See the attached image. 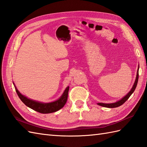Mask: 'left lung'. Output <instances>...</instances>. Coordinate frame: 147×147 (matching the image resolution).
Listing matches in <instances>:
<instances>
[{
	"mask_svg": "<svg viewBox=\"0 0 147 147\" xmlns=\"http://www.w3.org/2000/svg\"><path fill=\"white\" fill-rule=\"evenodd\" d=\"M138 70H139V67L138 69V71H137V77H136V80L135 81V83L134 85L133 86V87H132L131 90L128 92V94L126 95L123 98H121L120 100L118 101L115 103H98V105H100L102 107H107V108H116V107H118L119 106H121V105H123V103L126 102L127 100L129 98L130 96H131V95L133 94L134 92L135 91L136 87H137V83H138Z\"/></svg>",
	"mask_w": 147,
	"mask_h": 147,
	"instance_id": "obj_1",
	"label": "left lung"
}]
</instances>
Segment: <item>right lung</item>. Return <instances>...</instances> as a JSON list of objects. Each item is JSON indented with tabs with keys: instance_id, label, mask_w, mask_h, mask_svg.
Instances as JSON below:
<instances>
[{
	"instance_id": "1",
	"label": "right lung",
	"mask_w": 147,
	"mask_h": 147,
	"mask_svg": "<svg viewBox=\"0 0 147 147\" xmlns=\"http://www.w3.org/2000/svg\"><path fill=\"white\" fill-rule=\"evenodd\" d=\"M69 90V87H67L61 97L57 100L51 103H44L32 100L26 97V96L21 94L16 87V91L19 97L21 100V101L29 108L41 113H51L61 109L67 102Z\"/></svg>"
}]
</instances>
